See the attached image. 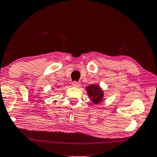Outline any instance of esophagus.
Masks as SVG:
<instances>
[{"mask_svg": "<svg viewBox=\"0 0 157 157\" xmlns=\"http://www.w3.org/2000/svg\"><path fill=\"white\" fill-rule=\"evenodd\" d=\"M72 85L75 87H78L80 86V83L78 82V81H74L72 82Z\"/></svg>", "mask_w": 157, "mask_h": 157, "instance_id": "1", "label": "esophagus"}]
</instances>
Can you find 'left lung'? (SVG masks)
Masks as SVG:
<instances>
[{
	"label": "left lung",
	"instance_id": "8db88e82",
	"mask_svg": "<svg viewBox=\"0 0 157 157\" xmlns=\"http://www.w3.org/2000/svg\"><path fill=\"white\" fill-rule=\"evenodd\" d=\"M87 92L89 94V96L91 99V101L94 103L97 104L101 101L103 97V92L100 88L97 85H90L86 87Z\"/></svg>",
	"mask_w": 157,
	"mask_h": 157
}]
</instances>
